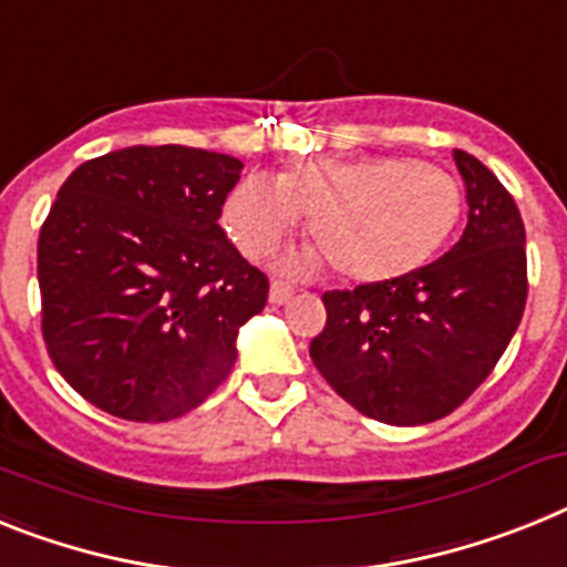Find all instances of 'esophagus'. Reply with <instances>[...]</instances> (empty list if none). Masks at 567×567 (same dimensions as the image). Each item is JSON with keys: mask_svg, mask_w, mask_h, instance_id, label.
<instances>
[{"mask_svg": "<svg viewBox=\"0 0 567 567\" xmlns=\"http://www.w3.org/2000/svg\"><path fill=\"white\" fill-rule=\"evenodd\" d=\"M295 289L289 287V284H284V280H272V287H269V301L272 303H289L292 301Z\"/></svg>", "mask_w": 567, "mask_h": 567, "instance_id": "esophagus-1", "label": "esophagus"}]
</instances>
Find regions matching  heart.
Returning a JSON list of instances; mask_svg holds the SVG:
<instances>
[{"mask_svg": "<svg viewBox=\"0 0 567 567\" xmlns=\"http://www.w3.org/2000/svg\"><path fill=\"white\" fill-rule=\"evenodd\" d=\"M464 192L453 172L430 159L390 154L309 157L275 181L249 174L224 203V226L246 258H266L301 215L316 240L303 266L332 264L341 278L379 284L415 272L447 244Z\"/></svg>", "mask_w": 567, "mask_h": 567, "instance_id": "heart-1", "label": "heart"}]
</instances>
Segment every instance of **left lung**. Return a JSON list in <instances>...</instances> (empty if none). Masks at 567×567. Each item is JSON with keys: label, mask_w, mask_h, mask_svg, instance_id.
<instances>
[{"label": "left lung", "mask_w": 567, "mask_h": 567, "mask_svg": "<svg viewBox=\"0 0 567 567\" xmlns=\"http://www.w3.org/2000/svg\"><path fill=\"white\" fill-rule=\"evenodd\" d=\"M467 188L458 244L410 275L323 292L309 355L375 422L427 424L471 399L507 350L527 301L525 224L499 177L453 152Z\"/></svg>", "instance_id": "left-lung-1"}]
</instances>
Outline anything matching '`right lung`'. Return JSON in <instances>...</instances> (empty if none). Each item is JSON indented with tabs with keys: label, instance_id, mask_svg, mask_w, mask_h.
Listing matches in <instances>:
<instances>
[{
	"label": "right lung",
	"instance_id": "obj_1",
	"mask_svg": "<svg viewBox=\"0 0 567 567\" xmlns=\"http://www.w3.org/2000/svg\"><path fill=\"white\" fill-rule=\"evenodd\" d=\"M240 168L188 145H132L85 159L56 192L37 244L42 338L94 408L172 422L231 372L237 327L269 295L217 224Z\"/></svg>",
	"mask_w": 567,
	"mask_h": 567
}]
</instances>
